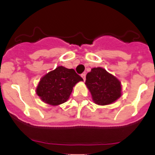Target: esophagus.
<instances>
[{
    "instance_id": "1",
    "label": "esophagus",
    "mask_w": 155,
    "mask_h": 155,
    "mask_svg": "<svg viewBox=\"0 0 155 155\" xmlns=\"http://www.w3.org/2000/svg\"><path fill=\"white\" fill-rule=\"evenodd\" d=\"M85 77H86V74H81V78H83V80H85Z\"/></svg>"
}]
</instances>
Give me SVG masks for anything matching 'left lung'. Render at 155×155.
<instances>
[{
  "mask_svg": "<svg viewBox=\"0 0 155 155\" xmlns=\"http://www.w3.org/2000/svg\"><path fill=\"white\" fill-rule=\"evenodd\" d=\"M85 84L98 105H109L121 96L120 81L102 68H92L87 74Z\"/></svg>",
  "mask_w": 155,
  "mask_h": 155,
  "instance_id": "left-lung-1",
  "label": "left lung"
}]
</instances>
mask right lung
Here are the masks:
<instances>
[{
	"instance_id": "1",
	"label": "right lung",
	"mask_w": 155,
	"mask_h": 155,
	"mask_svg": "<svg viewBox=\"0 0 155 155\" xmlns=\"http://www.w3.org/2000/svg\"><path fill=\"white\" fill-rule=\"evenodd\" d=\"M83 81L74 69L60 66L42 77L37 86L36 93L44 102L57 105L69 98L73 87Z\"/></svg>"
}]
</instances>
